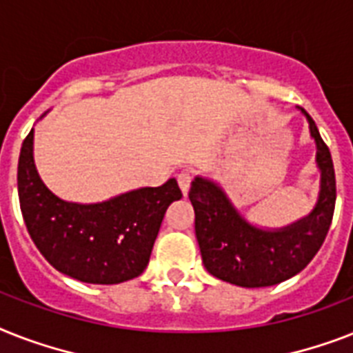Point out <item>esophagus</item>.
<instances>
[{"label":"esophagus","mask_w":353,"mask_h":353,"mask_svg":"<svg viewBox=\"0 0 353 353\" xmlns=\"http://www.w3.org/2000/svg\"><path fill=\"white\" fill-rule=\"evenodd\" d=\"M177 183H179V188L183 190V194H188L190 190V183H192V172L190 170H181L177 174Z\"/></svg>","instance_id":"obj_1"}]
</instances>
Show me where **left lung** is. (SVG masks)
<instances>
[{"label":"left lung","mask_w":353,"mask_h":353,"mask_svg":"<svg viewBox=\"0 0 353 353\" xmlns=\"http://www.w3.org/2000/svg\"><path fill=\"white\" fill-rule=\"evenodd\" d=\"M301 112L316 139L321 170L319 199L306 217L276 230L257 228L234 208L221 186L203 177L192 181L188 197L196 212L203 265L217 279L245 288L283 283L314 259L330 230L337 196L334 163L314 119L303 108Z\"/></svg>","instance_id":"obj_1"}]
</instances>
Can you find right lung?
I'll use <instances>...</instances> for the list:
<instances>
[{"instance_id":"obj_1","label":"right lung","mask_w":353,"mask_h":353,"mask_svg":"<svg viewBox=\"0 0 353 353\" xmlns=\"http://www.w3.org/2000/svg\"><path fill=\"white\" fill-rule=\"evenodd\" d=\"M34 130L23 141L18 196L34 245L68 277L117 285L141 276L165 212L183 194L176 179L94 205L68 203L48 190L34 165Z\"/></svg>"}]
</instances>
